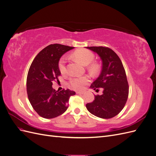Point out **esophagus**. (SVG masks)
<instances>
[{
  "label": "esophagus",
  "mask_w": 156,
  "mask_h": 156,
  "mask_svg": "<svg viewBox=\"0 0 156 156\" xmlns=\"http://www.w3.org/2000/svg\"><path fill=\"white\" fill-rule=\"evenodd\" d=\"M76 93L77 94H84V92H80V91H77Z\"/></svg>",
  "instance_id": "1"
}]
</instances>
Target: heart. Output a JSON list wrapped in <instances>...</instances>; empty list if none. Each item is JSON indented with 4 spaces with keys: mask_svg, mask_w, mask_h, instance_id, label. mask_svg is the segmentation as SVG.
Here are the masks:
<instances>
[{
    "mask_svg": "<svg viewBox=\"0 0 156 156\" xmlns=\"http://www.w3.org/2000/svg\"><path fill=\"white\" fill-rule=\"evenodd\" d=\"M73 56L79 60L80 62L84 65H88L92 62L94 59V55L92 52L85 49H78L73 53ZM66 58L63 56L59 60L58 68L61 73L66 72ZM92 69L95 70L96 67L95 66H92ZM89 82V78L87 76H76L71 77L69 80L70 86L76 90H82L84 86Z\"/></svg>",
    "mask_w": 156,
    "mask_h": 156,
    "instance_id": "1",
    "label": "heart"
}]
</instances>
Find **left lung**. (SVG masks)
<instances>
[{"mask_svg":"<svg viewBox=\"0 0 156 156\" xmlns=\"http://www.w3.org/2000/svg\"><path fill=\"white\" fill-rule=\"evenodd\" d=\"M100 56L102 62L100 75L90 86L103 88L101 95L94 96L86 105L87 110L101 119H111L123 109L129 94V86L123 64L115 51L105 47H87Z\"/></svg>","mask_w":156,"mask_h":156,"instance_id":"8db88e82","label":"left lung"}]
</instances>
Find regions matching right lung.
I'll return each mask as SVG.
<instances>
[{
	"label": "right lung",
	"mask_w": 156,
	"mask_h": 156,
	"mask_svg": "<svg viewBox=\"0 0 156 156\" xmlns=\"http://www.w3.org/2000/svg\"><path fill=\"white\" fill-rule=\"evenodd\" d=\"M73 47L61 44L47 46L32 62L27 79V91L33 108L44 119H53L67 110L70 96L75 94L69 89L56 91L53 82L60 75L59 60Z\"/></svg>",
	"instance_id": "right-lung-1"
}]
</instances>
